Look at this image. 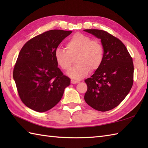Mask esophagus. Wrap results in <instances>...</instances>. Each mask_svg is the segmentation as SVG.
Wrapping results in <instances>:
<instances>
[{
	"mask_svg": "<svg viewBox=\"0 0 148 148\" xmlns=\"http://www.w3.org/2000/svg\"><path fill=\"white\" fill-rule=\"evenodd\" d=\"M79 83V81H74V80H71V83L72 84H77Z\"/></svg>",
	"mask_w": 148,
	"mask_h": 148,
	"instance_id": "esophagus-1",
	"label": "esophagus"
}]
</instances>
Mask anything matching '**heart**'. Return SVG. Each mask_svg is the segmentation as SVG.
<instances>
[{"label": "heart", "mask_w": 148, "mask_h": 148, "mask_svg": "<svg viewBox=\"0 0 148 148\" xmlns=\"http://www.w3.org/2000/svg\"><path fill=\"white\" fill-rule=\"evenodd\" d=\"M66 51L57 48L55 51L56 64L64 71L71 66V57L77 55L75 67L67 74L72 79L80 80L85 77L90 71L95 72L101 66L104 58V49L97 40L81 33L72 36L66 43Z\"/></svg>", "instance_id": "1"}]
</instances>
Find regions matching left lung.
<instances>
[{"label": "left lung", "instance_id": "8db88e82", "mask_svg": "<svg viewBox=\"0 0 148 148\" xmlns=\"http://www.w3.org/2000/svg\"><path fill=\"white\" fill-rule=\"evenodd\" d=\"M84 32L100 39L104 58L100 68L84 80L88 89L85 102L94 109L108 111L118 106L130 92L134 82L132 58L120 40L104 30Z\"/></svg>", "mask_w": 148, "mask_h": 148}]
</instances>
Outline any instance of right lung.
I'll list each match as a JSON object with an SVG mask.
<instances>
[{
    "mask_svg": "<svg viewBox=\"0 0 148 148\" xmlns=\"http://www.w3.org/2000/svg\"><path fill=\"white\" fill-rule=\"evenodd\" d=\"M71 30H51L29 40L19 53L13 79L21 101L37 112H46L61 100L70 78L58 67L55 51Z\"/></svg>",
    "mask_w": 148,
    "mask_h": 148,
    "instance_id": "add662e5",
    "label": "right lung"
}]
</instances>
